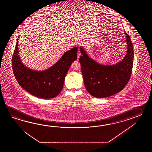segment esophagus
<instances>
[{
  "mask_svg": "<svg viewBox=\"0 0 152 152\" xmlns=\"http://www.w3.org/2000/svg\"><path fill=\"white\" fill-rule=\"evenodd\" d=\"M77 58H79L80 56L81 55V53L80 50H78L77 52Z\"/></svg>",
  "mask_w": 152,
  "mask_h": 152,
  "instance_id": "obj_1",
  "label": "esophagus"
}]
</instances>
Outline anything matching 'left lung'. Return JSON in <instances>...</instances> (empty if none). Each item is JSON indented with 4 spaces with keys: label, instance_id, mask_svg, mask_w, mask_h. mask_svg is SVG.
<instances>
[{
    "label": "left lung",
    "instance_id": "left-lung-1",
    "mask_svg": "<svg viewBox=\"0 0 152 152\" xmlns=\"http://www.w3.org/2000/svg\"><path fill=\"white\" fill-rule=\"evenodd\" d=\"M128 50L123 60L116 65H102L86 54L82 48L80 56L84 85L88 92L96 98L110 97L122 90L132 73L134 48L129 35L124 31Z\"/></svg>",
    "mask_w": 152,
    "mask_h": 152
}]
</instances>
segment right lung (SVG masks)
<instances>
[{"label":"right lung","mask_w":152,"mask_h":152,"mask_svg":"<svg viewBox=\"0 0 152 152\" xmlns=\"http://www.w3.org/2000/svg\"><path fill=\"white\" fill-rule=\"evenodd\" d=\"M18 38L12 57V69L20 86L33 96L43 99L56 97L61 91L65 77L71 64L77 58V47L65 52L55 65L44 71L26 67L20 60Z\"/></svg>","instance_id":"obj_1"}]
</instances>
